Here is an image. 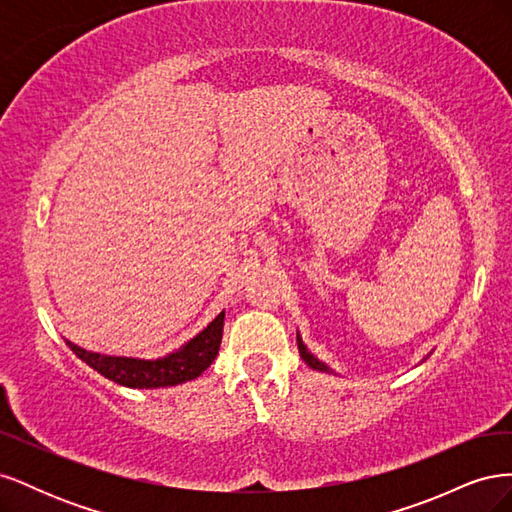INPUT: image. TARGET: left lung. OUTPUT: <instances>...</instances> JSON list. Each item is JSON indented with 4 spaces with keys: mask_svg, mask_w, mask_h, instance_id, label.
I'll list each match as a JSON object with an SVG mask.
<instances>
[{
    "mask_svg": "<svg viewBox=\"0 0 512 512\" xmlns=\"http://www.w3.org/2000/svg\"><path fill=\"white\" fill-rule=\"evenodd\" d=\"M297 344H299V354H301V359H303L309 367H312V369H318V371H329V374H333V369H329V367L324 365L322 361H318L316 356L305 348V344L301 342V337H299V335H297Z\"/></svg>",
    "mask_w": 512,
    "mask_h": 512,
    "instance_id": "left-lung-1",
    "label": "left lung"
}]
</instances>
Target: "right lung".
Instances as JSON below:
<instances>
[{"mask_svg": "<svg viewBox=\"0 0 512 512\" xmlns=\"http://www.w3.org/2000/svg\"><path fill=\"white\" fill-rule=\"evenodd\" d=\"M224 312L215 316L209 327L200 331L188 344L177 352L166 354L164 359L145 361L132 359V356H106L98 352L83 350L72 342H66L70 350L85 361L91 369H96L104 378L113 380L130 389H160V386H175L198 378L218 356L222 344Z\"/></svg>", "mask_w": 512, "mask_h": 512, "instance_id": "1", "label": "right lung"}]
</instances>
